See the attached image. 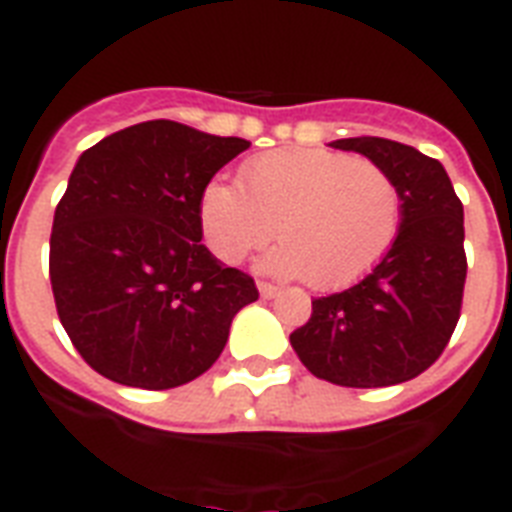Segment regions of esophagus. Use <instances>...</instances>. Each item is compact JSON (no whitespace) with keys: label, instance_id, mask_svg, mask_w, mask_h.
Returning <instances> with one entry per match:
<instances>
[{"label":"esophagus","instance_id":"34e87169","mask_svg":"<svg viewBox=\"0 0 512 512\" xmlns=\"http://www.w3.org/2000/svg\"><path fill=\"white\" fill-rule=\"evenodd\" d=\"M257 289H260V295L268 297V300H271V297H276L281 292L276 284H268V281H260V284H257Z\"/></svg>","mask_w":512,"mask_h":512}]
</instances>
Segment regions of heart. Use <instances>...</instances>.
I'll return each instance as SVG.
<instances>
[{
  "label": "heart",
  "instance_id": "b5f03b06",
  "mask_svg": "<svg viewBox=\"0 0 512 512\" xmlns=\"http://www.w3.org/2000/svg\"><path fill=\"white\" fill-rule=\"evenodd\" d=\"M239 185L201 191V231L225 263L284 241L265 257L316 289L348 287L388 255L401 228V191L385 167L324 148H279L249 159Z\"/></svg>",
  "mask_w": 512,
  "mask_h": 512
}]
</instances>
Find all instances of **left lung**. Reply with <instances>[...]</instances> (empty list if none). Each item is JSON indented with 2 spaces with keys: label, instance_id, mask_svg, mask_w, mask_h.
<instances>
[{
  "label": "left lung",
  "instance_id": "8db88e82",
  "mask_svg": "<svg viewBox=\"0 0 512 512\" xmlns=\"http://www.w3.org/2000/svg\"><path fill=\"white\" fill-rule=\"evenodd\" d=\"M372 159L401 191V228L388 255L353 287L313 300L308 324L289 335L305 369L345 388L414 380L460 321L468 276L462 201L438 159L385 138L329 143Z\"/></svg>",
  "mask_w": 512,
  "mask_h": 512
}]
</instances>
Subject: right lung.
Returning a JSON list of instances; mask_svg holds the SVG:
<instances>
[{"instance_id": "obj_1", "label": "right lung", "mask_w": 512, "mask_h": 512, "mask_svg": "<svg viewBox=\"0 0 512 512\" xmlns=\"http://www.w3.org/2000/svg\"><path fill=\"white\" fill-rule=\"evenodd\" d=\"M249 140L170 119L87 148L55 209L50 281L60 324L108 380L170 390L223 353L252 276L201 244V191Z\"/></svg>"}]
</instances>
